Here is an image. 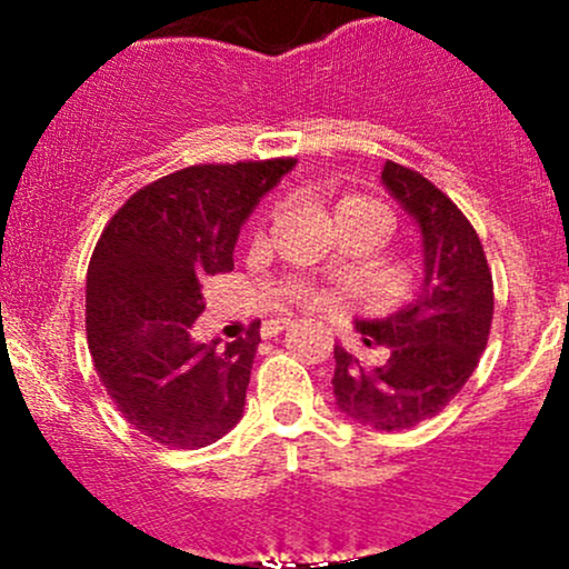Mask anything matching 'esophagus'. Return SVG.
<instances>
[{
    "label": "esophagus",
    "mask_w": 569,
    "mask_h": 569,
    "mask_svg": "<svg viewBox=\"0 0 569 569\" xmlns=\"http://www.w3.org/2000/svg\"><path fill=\"white\" fill-rule=\"evenodd\" d=\"M291 325H295V321H291V319H272V321H267V325H263V336H274V332H280V330H289Z\"/></svg>",
    "instance_id": "esophagus-1"
}]
</instances>
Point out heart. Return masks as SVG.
<instances>
[{"label":"heart","mask_w":569,"mask_h":569,"mask_svg":"<svg viewBox=\"0 0 569 569\" xmlns=\"http://www.w3.org/2000/svg\"><path fill=\"white\" fill-rule=\"evenodd\" d=\"M355 214H371V217H382V220H388V211L382 209L377 200L363 198V194H343V198H338L336 220H341V217H355ZM291 300H297L300 306L317 308L321 302V295L313 289V286H295V289H291Z\"/></svg>","instance_id":"1"}]
</instances>
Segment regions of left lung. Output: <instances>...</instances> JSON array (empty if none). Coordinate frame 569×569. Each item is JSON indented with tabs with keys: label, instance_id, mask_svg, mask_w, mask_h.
I'll list each match as a JSON object with an SVG mask.
<instances>
[{
	"label": "left lung",
	"instance_id": "1",
	"mask_svg": "<svg viewBox=\"0 0 569 569\" xmlns=\"http://www.w3.org/2000/svg\"><path fill=\"white\" fill-rule=\"evenodd\" d=\"M382 183L418 222L423 283L418 300L382 321H358L369 349L388 360L363 366L336 347L332 393L366 427L410 429L435 418L479 366L492 325V272L468 217L429 178L388 159Z\"/></svg>",
	"mask_w": 569,
	"mask_h": 569
}]
</instances>
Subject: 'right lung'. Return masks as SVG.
Masks as SVG:
<instances>
[{
  "label": "right lung",
  "instance_id": "right-lung-1",
  "mask_svg": "<svg viewBox=\"0 0 569 569\" xmlns=\"http://www.w3.org/2000/svg\"><path fill=\"white\" fill-rule=\"evenodd\" d=\"M297 159L192 164L137 189L88 267L93 366L120 416L164 449H203L244 410L258 325L217 347L192 341L203 291L231 272L242 222Z\"/></svg>",
  "mask_w": 569,
  "mask_h": 569
}]
</instances>
